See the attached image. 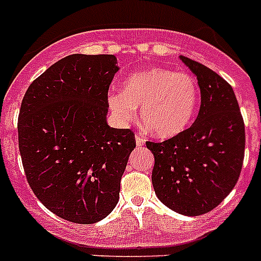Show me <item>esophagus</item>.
I'll return each mask as SVG.
<instances>
[{
    "instance_id": "obj_1",
    "label": "esophagus",
    "mask_w": 261,
    "mask_h": 261,
    "mask_svg": "<svg viewBox=\"0 0 261 261\" xmlns=\"http://www.w3.org/2000/svg\"><path fill=\"white\" fill-rule=\"evenodd\" d=\"M145 144V138L141 137L140 135H136V145L137 146H144Z\"/></svg>"
}]
</instances>
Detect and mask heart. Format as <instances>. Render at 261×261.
<instances>
[{"mask_svg": "<svg viewBox=\"0 0 261 261\" xmlns=\"http://www.w3.org/2000/svg\"><path fill=\"white\" fill-rule=\"evenodd\" d=\"M197 103L199 85L193 75L166 68L133 73L121 93L108 95V106L119 123H132L137 107H141L145 125L162 138L183 132L195 116Z\"/></svg>", "mask_w": 261, "mask_h": 261, "instance_id": "heart-1", "label": "heart"}]
</instances>
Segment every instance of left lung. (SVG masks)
Wrapping results in <instances>:
<instances>
[{"instance_id":"1","label":"left lung","mask_w":261,"mask_h":261,"mask_svg":"<svg viewBox=\"0 0 261 261\" xmlns=\"http://www.w3.org/2000/svg\"><path fill=\"white\" fill-rule=\"evenodd\" d=\"M197 78L201 106L195 123L163 142H146L154 154V191L184 216L213 211L235 187L244 158V123L234 90L216 71L180 56Z\"/></svg>"}]
</instances>
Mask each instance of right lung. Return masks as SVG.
I'll list each match as a JSON object with an SVG mask.
<instances>
[{
    "label": "right lung",
    "mask_w": 261,
    "mask_h": 261,
    "mask_svg": "<svg viewBox=\"0 0 261 261\" xmlns=\"http://www.w3.org/2000/svg\"><path fill=\"white\" fill-rule=\"evenodd\" d=\"M114 55H70L29 86L18 141L32 192L69 222L95 223L114 211L136 147L130 129L107 124Z\"/></svg>",
    "instance_id": "add662e5"
}]
</instances>
